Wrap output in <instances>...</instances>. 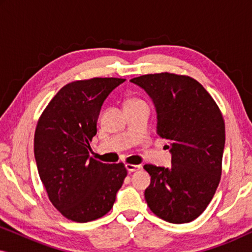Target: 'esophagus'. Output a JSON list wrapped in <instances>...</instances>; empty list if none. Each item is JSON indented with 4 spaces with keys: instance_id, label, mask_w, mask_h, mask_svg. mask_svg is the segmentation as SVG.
Instances as JSON below:
<instances>
[{
    "instance_id": "esophagus-1",
    "label": "esophagus",
    "mask_w": 252,
    "mask_h": 252,
    "mask_svg": "<svg viewBox=\"0 0 252 252\" xmlns=\"http://www.w3.org/2000/svg\"><path fill=\"white\" fill-rule=\"evenodd\" d=\"M126 168H127V171L129 172H135V171H139L140 168H141V166L140 165H134V164H126Z\"/></svg>"
}]
</instances>
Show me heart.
<instances>
[{"instance_id": "obj_1", "label": "heart", "mask_w": 252, "mask_h": 252, "mask_svg": "<svg viewBox=\"0 0 252 252\" xmlns=\"http://www.w3.org/2000/svg\"><path fill=\"white\" fill-rule=\"evenodd\" d=\"M137 104H146V102L140 97H136V96H132V97H128L125 101V106L126 105H137Z\"/></svg>"}]
</instances>
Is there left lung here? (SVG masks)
<instances>
[{
  "label": "left lung",
  "instance_id": "obj_1",
  "mask_svg": "<svg viewBox=\"0 0 252 252\" xmlns=\"http://www.w3.org/2000/svg\"><path fill=\"white\" fill-rule=\"evenodd\" d=\"M157 110V134L170 142V168L146 164L144 191L154 215L172 223L195 220L211 202L222 170L225 123L215 99L194 78L161 72L130 79Z\"/></svg>",
  "mask_w": 252,
  "mask_h": 252
}]
</instances>
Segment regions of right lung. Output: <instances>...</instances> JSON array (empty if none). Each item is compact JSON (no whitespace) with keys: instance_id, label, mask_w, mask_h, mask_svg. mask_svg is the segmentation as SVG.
<instances>
[{"instance_id":"right-lung-1","label":"right lung","mask_w":252,"mask_h":252,"mask_svg":"<svg viewBox=\"0 0 252 252\" xmlns=\"http://www.w3.org/2000/svg\"><path fill=\"white\" fill-rule=\"evenodd\" d=\"M125 79L92 78L65 85L41 113L34 134V156L49 201L65 218L88 222L112 209L125 180L123 163L89 157L99 110Z\"/></svg>"}]
</instances>
